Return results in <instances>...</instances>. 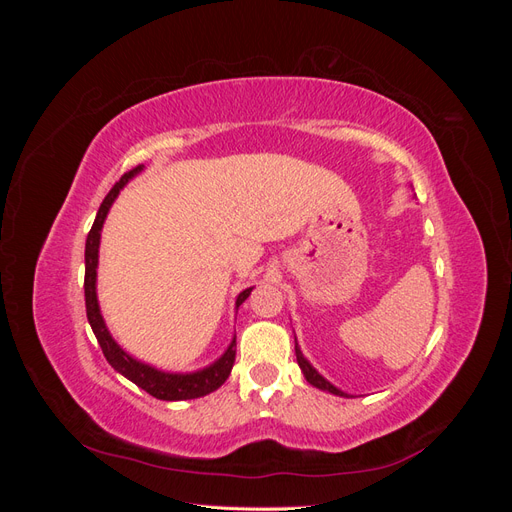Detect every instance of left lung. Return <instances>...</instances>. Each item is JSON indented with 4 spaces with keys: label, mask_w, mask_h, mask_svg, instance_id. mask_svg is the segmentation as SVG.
Returning <instances> with one entry per match:
<instances>
[{
    "label": "left lung",
    "mask_w": 512,
    "mask_h": 512,
    "mask_svg": "<svg viewBox=\"0 0 512 512\" xmlns=\"http://www.w3.org/2000/svg\"><path fill=\"white\" fill-rule=\"evenodd\" d=\"M294 354H297V363H299V367H301V371H303V376H305V380H307L309 384L316 386V389H320V391H327V393H331V395H337V397H352V395L344 393L342 389H337V386L331 384L322 374H318V369L303 356V352H301V348H299V344H297V337H294Z\"/></svg>",
    "instance_id": "left-lung-1"
}]
</instances>
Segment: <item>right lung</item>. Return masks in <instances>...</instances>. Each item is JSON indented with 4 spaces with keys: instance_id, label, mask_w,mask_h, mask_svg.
Returning <instances> with one entry per match:
<instances>
[{
    "instance_id": "add662e5",
    "label": "right lung",
    "mask_w": 512,
    "mask_h": 512,
    "mask_svg": "<svg viewBox=\"0 0 512 512\" xmlns=\"http://www.w3.org/2000/svg\"><path fill=\"white\" fill-rule=\"evenodd\" d=\"M145 166H136L132 168L130 173L123 175L115 185L113 190L106 194V198L102 200V205L98 209V215L94 220V226H91L87 241H85V307H87V320L91 324V331H94L98 344L106 356L108 365H111L115 371L123 378H128L130 382H134L136 386H141L143 391H147L149 395H153L156 399H164V401H181V399H196L213 393L215 389L226 382V378L230 376V369L235 365V354H237V335L230 339L228 348L224 350V354L220 359H215L211 365L196 369V371H164L153 367L145 361H138L136 356H132L130 352L123 350L115 337L108 331L104 316L100 312V303H98V258H100V237H102V226L108 211H111L113 203L117 200L119 192L123 190L130 179H134L138 173H143ZM252 288H245L243 292H239V297L235 301V307L239 309V305L250 297Z\"/></svg>"
}]
</instances>
